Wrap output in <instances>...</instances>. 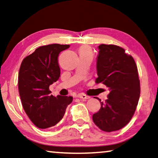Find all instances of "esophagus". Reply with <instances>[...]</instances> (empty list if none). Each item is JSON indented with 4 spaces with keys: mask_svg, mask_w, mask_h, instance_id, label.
Masks as SVG:
<instances>
[{
    "mask_svg": "<svg viewBox=\"0 0 158 158\" xmlns=\"http://www.w3.org/2000/svg\"><path fill=\"white\" fill-rule=\"evenodd\" d=\"M78 97L79 98H81V99H89V98H90V97H89V96H86V95H84V94H79V95H78Z\"/></svg>",
    "mask_w": 158,
    "mask_h": 158,
    "instance_id": "1",
    "label": "esophagus"
}]
</instances>
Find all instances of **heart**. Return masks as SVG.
Wrapping results in <instances>:
<instances>
[{
    "instance_id": "obj_1",
    "label": "heart",
    "mask_w": 158,
    "mask_h": 158,
    "mask_svg": "<svg viewBox=\"0 0 158 158\" xmlns=\"http://www.w3.org/2000/svg\"><path fill=\"white\" fill-rule=\"evenodd\" d=\"M80 55H91V51L88 48L86 47H83L80 49Z\"/></svg>"
}]
</instances>
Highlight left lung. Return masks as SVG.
Wrapping results in <instances>:
<instances>
[{
  "label": "left lung",
  "instance_id": "8db88e82",
  "mask_svg": "<svg viewBox=\"0 0 158 158\" xmlns=\"http://www.w3.org/2000/svg\"><path fill=\"white\" fill-rule=\"evenodd\" d=\"M96 83L109 87L110 93L101 109L93 115V121L106 132L118 131L133 117L140 98L138 68L133 56L121 47L100 44Z\"/></svg>",
  "mask_w": 158,
  "mask_h": 158
}]
</instances>
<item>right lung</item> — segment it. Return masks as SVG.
<instances>
[{
    "mask_svg": "<svg viewBox=\"0 0 158 158\" xmlns=\"http://www.w3.org/2000/svg\"><path fill=\"white\" fill-rule=\"evenodd\" d=\"M69 44H52L40 47L24 58L18 74V89L25 113L37 128H50L65 114L72 96L51 95L49 86L60 77L58 56Z\"/></svg>",
    "mask_w": 158,
    "mask_h": 158,
    "instance_id": "1",
    "label": "right lung"
}]
</instances>
